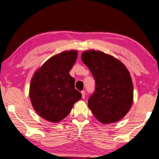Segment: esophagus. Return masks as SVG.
<instances>
[{
	"instance_id": "1",
	"label": "esophagus",
	"mask_w": 159,
	"mask_h": 159,
	"mask_svg": "<svg viewBox=\"0 0 159 159\" xmlns=\"http://www.w3.org/2000/svg\"><path fill=\"white\" fill-rule=\"evenodd\" d=\"M81 94H82V98L84 99V98H85V91H84V90H82V91L81 92Z\"/></svg>"
}]
</instances>
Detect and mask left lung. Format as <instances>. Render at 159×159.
Segmentation results:
<instances>
[{"mask_svg": "<svg viewBox=\"0 0 159 159\" xmlns=\"http://www.w3.org/2000/svg\"><path fill=\"white\" fill-rule=\"evenodd\" d=\"M95 81V89L88 99L94 116L104 124L122 119L130 109L133 86L124 64L102 52L89 50L82 54Z\"/></svg>", "mask_w": 159, "mask_h": 159, "instance_id": "8db88e82", "label": "left lung"}]
</instances>
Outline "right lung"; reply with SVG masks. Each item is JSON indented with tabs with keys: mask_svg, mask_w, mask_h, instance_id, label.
<instances>
[{
	"mask_svg": "<svg viewBox=\"0 0 159 159\" xmlns=\"http://www.w3.org/2000/svg\"><path fill=\"white\" fill-rule=\"evenodd\" d=\"M77 58V51L71 50L55 55L41 66L31 81L29 95L32 106L43 119L61 121L70 113L81 93L75 87L70 75Z\"/></svg>",
	"mask_w": 159,
	"mask_h": 159,
	"instance_id": "obj_1",
	"label": "right lung"
}]
</instances>
